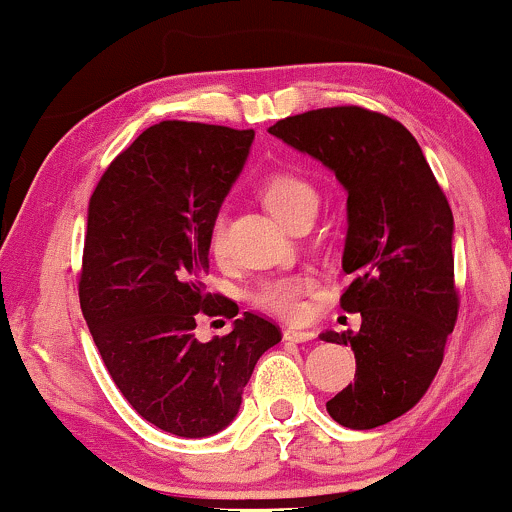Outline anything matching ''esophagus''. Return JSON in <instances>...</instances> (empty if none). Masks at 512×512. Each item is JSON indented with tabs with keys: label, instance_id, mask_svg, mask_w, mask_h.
<instances>
[{
	"label": "esophagus",
	"instance_id": "1",
	"mask_svg": "<svg viewBox=\"0 0 512 512\" xmlns=\"http://www.w3.org/2000/svg\"><path fill=\"white\" fill-rule=\"evenodd\" d=\"M310 339H315V332L296 330V327H286V330H284V342L303 344V342H310Z\"/></svg>",
	"mask_w": 512,
	"mask_h": 512
}]
</instances>
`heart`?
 Here are the masks:
<instances>
[{
    "instance_id": "heart-1",
    "label": "heart",
    "mask_w": 512,
    "mask_h": 512,
    "mask_svg": "<svg viewBox=\"0 0 512 512\" xmlns=\"http://www.w3.org/2000/svg\"><path fill=\"white\" fill-rule=\"evenodd\" d=\"M260 195L269 211L284 223H291L303 209L317 207V192L313 182L291 170H276L262 180ZM209 250L216 257L226 255V216L216 214L209 228ZM315 289L310 276H276L264 281L252 293V301L267 313L284 317V320H298L305 313V296Z\"/></svg>"
}]
</instances>
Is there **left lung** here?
Segmentation results:
<instances>
[{
	"label": "left lung",
	"mask_w": 512,
	"mask_h": 512,
	"mask_svg": "<svg viewBox=\"0 0 512 512\" xmlns=\"http://www.w3.org/2000/svg\"><path fill=\"white\" fill-rule=\"evenodd\" d=\"M269 134L325 163L349 192L342 267L354 281L339 305L361 313V330L322 334L356 356L354 383L327 411L354 431L383 426L426 395L455 330L448 197L409 129L361 105L291 115Z\"/></svg>",
	"instance_id": "1"
}]
</instances>
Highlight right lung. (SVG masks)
<instances>
[{
	"label": "right lung",
	"instance_id": "obj_1",
	"mask_svg": "<svg viewBox=\"0 0 512 512\" xmlns=\"http://www.w3.org/2000/svg\"><path fill=\"white\" fill-rule=\"evenodd\" d=\"M255 139L252 129L163 120L113 158L88 202L79 303L117 390L180 438L236 419L252 368L281 342L269 317L197 342L202 317L238 315L209 293V228Z\"/></svg>",
	"mask_w": 512,
	"mask_h": 512
}]
</instances>
